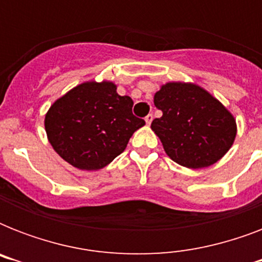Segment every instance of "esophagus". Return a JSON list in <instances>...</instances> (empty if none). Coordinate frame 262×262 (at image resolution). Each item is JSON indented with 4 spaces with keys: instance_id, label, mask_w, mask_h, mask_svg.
Listing matches in <instances>:
<instances>
[{
    "instance_id": "34e87169",
    "label": "esophagus",
    "mask_w": 262,
    "mask_h": 262,
    "mask_svg": "<svg viewBox=\"0 0 262 262\" xmlns=\"http://www.w3.org/2000/svg\"><path fill=\"white\" fill-rule=\"evenodd\" d=\"M152 119H154V115H152V114H148L147 117H145V122H147L148 125H151Z\"/></svg>"
}]
</instances>
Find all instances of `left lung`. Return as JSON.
I'll use <instances>...</instances> for the list:
<instances>
[{
  "instance_id": "1",
  "label": "left lung",
  "mask_w": 262,
  "mask_h": 262,
  "mask_svg": "<svg viewBox=\"0 0 262 262\" xmlns=\"http://www.w3.org/2000/svg\"><path fill=\"white\" fill-rule=\"evenodd\" d=\"M163 115L152 121L166 154L183 167L216 163L231 148L236 123L231 113L209 92L187 83H167L154 98Z\"/></svg>"
}]
</instances>
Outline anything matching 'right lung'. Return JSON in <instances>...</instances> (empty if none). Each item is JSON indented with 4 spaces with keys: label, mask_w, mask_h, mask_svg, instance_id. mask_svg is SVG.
<instances>
[{
    "label": "right lung",
    "mask_w": 262,
    "mask_h": 262,
    "mask_svg": "<svg viewBox=\"0 0 262 262\" xmlns=\"http://www.w3.org/2000/svg\"><path fill=\"white\" fill-rule=\"evenodd\" d=\"M133 100L110 81H88L55 100L45 118L49 141L63 160L80 170H99L126 148L145 121L132 113Z\"/></svg>",
    "instance_id": "obj_1"
}]
</instances>
